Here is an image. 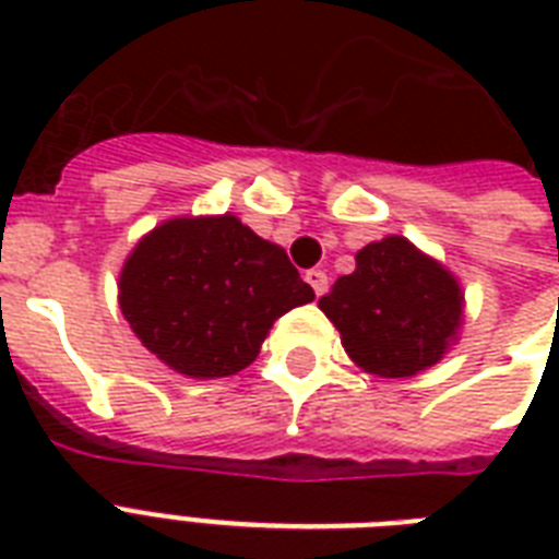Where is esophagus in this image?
I'll return each mask as SVG.
<instances>
[{
	"instance_id": "esophagus-1",
	"label": "esophagus",
	"mask_w": 559,
	"mask_h": 559,
	"mask_svg": "<svg viewBox=\"0 0 559 559\" xmlns=\"http://www.w3.org/2000/svg\"><path fill=\"white\" fill-rule=\"evenodd\" d=\"M305 281L313 287L316 296H324V293H328V272L324 270H307Z\"/></svg>"
}]
</instances>
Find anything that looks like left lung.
Wrapping results in <instances>:
<instances>
[{
  "label": "left lung",
  "instance_id": "obj_1",
  "mask_svg": "<svg viewBox=\"0 0 559 559\" xmlns=\"http://www.w3.org/2000/svg\"><path fill=\"white\" fill-rule=\"evenodd\" d=\"M348 357L377 377H415L447 354L464 316V293L441 263L391 235L357 252V270L324 298Z\"/></svg>",
  "mask_w": 559,
  "mask_h": 559
}]
</instances>
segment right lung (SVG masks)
Instances as JSON below:
<instances>
[{"label": "right lung", "instance_id": "add662e5", "mask_svg": "<svg viewBox=\"0 0 559 559\" xmlns=\"http://www.w3.org/2000/svg\"><path fill=\"white\" fill-rule=\"evenodd\" d=\"M313 298L287 252L231 214L162 223L118 278V305L144 348L193 380L252 366L275 319Z\"/></svg>", "mask_w": 559, "mask_h": 559}]
</instances>
